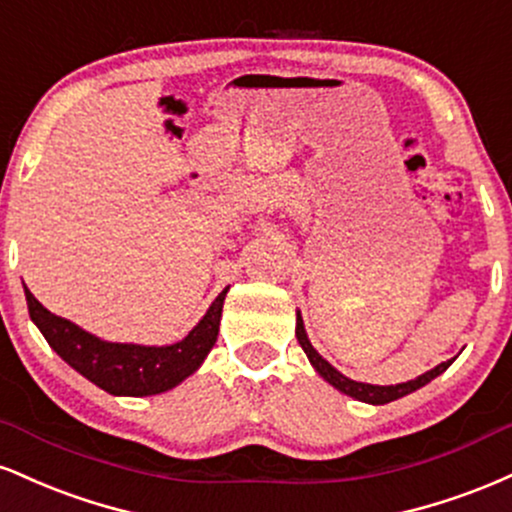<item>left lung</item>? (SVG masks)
Returning a JSON list of instances; mask_svg holds the SVG:
<instances>
[{
  "label": "left lung",
  "instance_id": "1",
  "mask_svg": "<svg viewBox=\"0 0 512 512\" xmlns=\"http://www.w3.org/2000/svg\"><path fill=\"white\" fill-rule=\"evenodd\" d=\"M297 340L299 345H302V350L306 352V357H309V362L314 369L318 371V376H323L326 381L330 383L333 388H338L340 393L350 395V398L359 400V402H369V405H386V402H393L398 398H405V395L414 393V390H419L422 386H426L429 381H434L436 376H441L443 371L448 369L450 364H453V359H448V362L438 364L436 369L426 371V374L417 376L414 381H407V383H398V386H371V383H359V381H352V378H347L345 374H340L338 369H335L333 364H328L326 359L321 357L314 350V345H311L309 338H306V330H304V321H302V314L297 311Z\"/></svg>",
  "mask_w": 512,
  "mask_h": 512
}]
</instances>
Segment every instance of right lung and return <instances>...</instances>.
I'll list each match as a JSON object with an SVG mask.
<instances>
[{"instance_id": "1", "label": "right lung", "mask_w": 512, "mask_h": 512, "mask_svg": "<svg viewBox=\"0 0 512 512\" xmlns=\"http://www.w3.org/2000/svg\"><path fill=\"white\" fill-rule=\"evenodd\" d=\"M230 287H225L215 302L210 304L206 316L196 323L194 330L184 340L165 347L129 345V342H107L95 338L78 328L76 323L66 321L47 311L26 287L28 314L35 326L50 342V347L64 359L71 369L86 376L90 383L107 390L110 395H143L165 393L189 378L218 340L222 302Z\"/></svg>"}]
</instances>
